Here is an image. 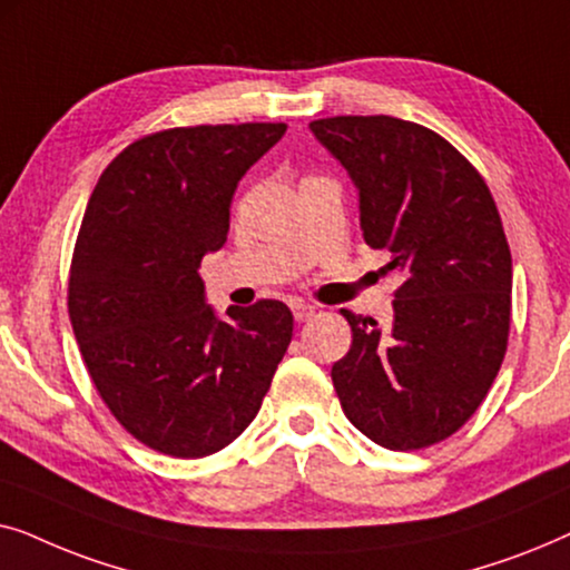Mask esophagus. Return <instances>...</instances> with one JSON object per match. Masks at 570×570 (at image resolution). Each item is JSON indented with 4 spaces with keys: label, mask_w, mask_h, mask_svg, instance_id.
Listing matches in <instances>:
<instances>
[{
    "label": "esophagus",
    "mask_w": 570,
    "mask_h": 570,
    "mask_svg": "<svg viewBox=\"0 0 570 570\" xmlns=\"http://www.w3.org/2000/svg\"><path fill=\"white\" fill-rule=\"evenodd\" d=\"M291 308H293V316H295V322H298V324L308 322V318L316 314V308L308 306V303H303V301H295Z\"/></svg>",
    "instance_id": "1"
}]
</instances>
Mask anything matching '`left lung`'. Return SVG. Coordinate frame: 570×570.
<instances>
[{
  "instance_id": "obj_1",
  "label": "left lung",
  "mask_w": 570,
  "mask_h": 570,
  "mask_svg": "<svg viewBox=\"0 0 570 570\" xmlns=\"http://www.w3.org/2000/svg\"><path fill=\"white\" fill-rule=\"evenodd\" d=\"M361 194L365 244L402 275L392 330L342 308L350 353L332 365L342 412L392 451L433 446L474 415L511 330V252L478 168L428 127L394 116L311 121Z\"/></svg>"
}]
</instances>
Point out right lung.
Listing matches in <instances>:
<instances>
[{
	"label": "right lung",
	"instance_id": "right-lung-1",
	"mask_svg": "<svg viewBox=\"0 0 570 570\" xmlns=\"http://www.w3.org/2000/svg\"><path fill=\"white\" fill-rule=\"evenodd\" d=\"M287 124H202L147 135L90 194L69 267V322L100 400L139 443L199 459L262 407L293 337L279 301L205 303L202 256L228 238L230 199Z\"/></svg>",
	"mask_w": 570,
	"mask_h": 570
}]
</instances>
